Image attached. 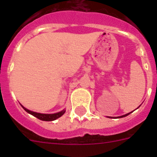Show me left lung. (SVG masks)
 <instances>
[{"mask_svg": "<svg viewBox=\"0 0 157 157\" xmlns=\"http://www.w3.org/2000/svg\"><path fill=\"white\" fill-rule=\"evenodd\" d=\"M131 112H130V113H127V114H126V115H123V116H119V117H117V118H123V117H125V116H128V115H130V113H131ZM109 118H112V117H109Z\"/></svg>", "mask_w": 157, "mask_h": 157, "instance_id": "obj_1", "label": "left lung"}]
</instances>
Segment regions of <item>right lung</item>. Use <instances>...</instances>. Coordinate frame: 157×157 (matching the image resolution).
Wrapping results in <instances>:
<instances>
[{
    "label": "right lung",
    "mask_w": 157,
    "mask_h": 157,
    "mask_svg": "<svg viewBox=\"0 0 157 157\" xmlns=\"http://www.w3.org/2000/svg\"><path fill=\"white\" fill-rule=\"evenodd\" d=\"M21 106L23 107V109L26 112H28L29 114L35 116L36 118H37V119H39L41 120H43V121H53V120H56V119H58V118L63 116L65 113V110H63L61 112H57V113H54V114H42V113H38V112H32V111L28 110L27 109L24 108L23 105H21Z\"/></svg>",
    "instance_id": "add662e5"
}]
</instances>
